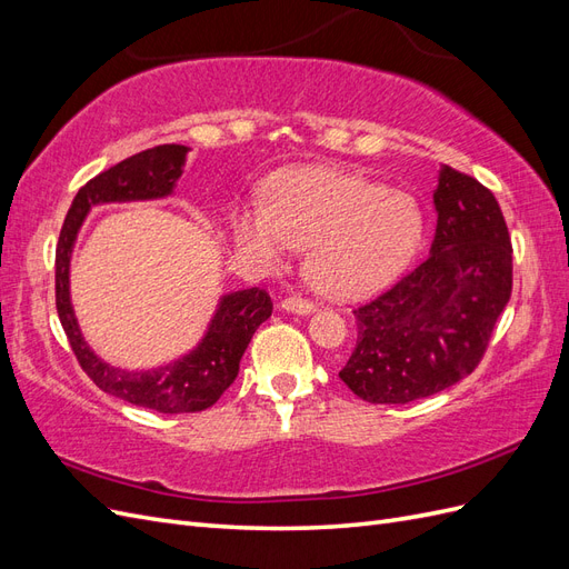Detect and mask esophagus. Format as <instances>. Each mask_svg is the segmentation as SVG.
Instances as JSON below:
<instances>
[{
    "label": "esophagus",
    "mask_w": 569,
    "mask_h": 569,
    "mask_svg": "<svg viewBox=\"0 0 569 569\" xmlns=\"http://www.w3.org/2000/svg\"><path fill=\"white\" fill-rule=\"evenodd\" d=\"M280 306H282V311L297 313V316H311V313L316 311V306H313L311 301L299 299V297H289V299H284Z\"/></svg>",
    "instance_id": "1"
}]
</instances>
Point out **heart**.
Instances as JSON below:
<instances>
[{
	"label": "heart",
	"mask_w": 569,
	"mask_h": 569,
	"mask_svg": "<svg viewBox=\"0 0 569 569\" xmlns=\"http://www.w3.org/2000/svg\"><path fill=\"white\" fill-rule=\"evenodd\" d=\"M239 251L280 263L308 251V278L327 297L375 295L412 263L425 237L418 199L339 168H295L274 176L266 206L232 213Z\"/></svg>",
	"instance_id": "heart-1"
}]
</instances>
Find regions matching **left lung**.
I'll list each match as a JSON object with an SVG mask.
<instances>
[{
    "label": "left lung",
    "mask_w": 569,
    "mask_h": 569,
    "mask_svg": "<svg viewBox=\"0 0 569 569\" xmlns=\"http://www.w3.org/2000/svg\"><path fill=\"white\" fill-rule=\"evenodd\" d=\"M425 261L353 311L358 341L339 377L368 403H410L468 377L512 291V247L496 197L441 166Z\"/></svg>",
    "instance_id": "1"
}]
</instances>
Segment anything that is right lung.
<instances>
[{
    "mask_svg": "<svg viewBox=\"0 0 569 569\" xmlns=\"http://www.w3.org/2000/svg\"><path fill=\"white\" fill-rule=\"evenodd\" d=\"M189 147L161 144L111 166L78 189L57 244V311L80 368L111 396L157 412H199L211 408L239 372L258 325L272 313L263 289H239L220 297L209 330L197 347L153 370H123L104 363L84 341L71 303V256L84 218L97 203L170 197L182 176Z\"/></svg>",
    "mask_w": 569,
    "mask_h": 569,
    "instance_id": "right-lung-1",
    "label": "right lung"
}]
</instances>
